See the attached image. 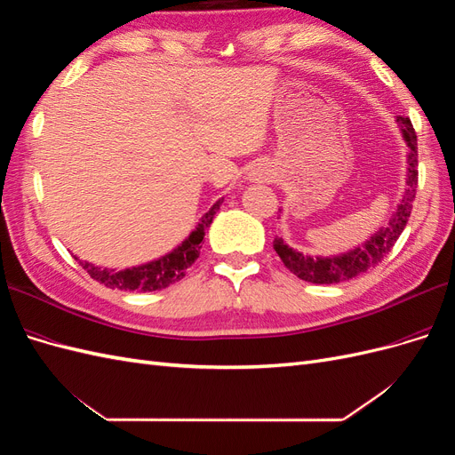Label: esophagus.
Segmentation results:
<instances>
[{"label":"esophagus","instance_id":"esophagus-1","mask_svg":"<svg viewBox=\"0 0 455 455\" xmlns=\"http://www.w3.org/2000/svg\"><path fill=\"white\" fill-rule=\"evenodd\" d=\"M271 178V171L266 167V164H258V167H254V171L251 172V180H256V182H264V180H269Z\"/></svg>","mask_w":455,"mask_h":455}]
</instances>
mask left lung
Masks as SVG:
<instances>
[{
	"label": "left lung",
	"mask_w": 455,
	"mask_h": 455,
	"mask_svg": "<svg viewBox=\"0 0 455 455\" xmlns=\"http://www.w3.org/2000/svg\"><path fill=\"white\" fill-rule=\"evenodd\" d=\"M398 125H401L404 140L410 148L408 154V188L403 196L401 204H398L396 212L389 220L387 228H381L370 237L363 246H356L355 251L332 256V258H311L304 256L301 252L292 251L291 246L284 244L281 237L273 241V249L283 259V264L291 269L296 277L315 284H336L346 283L353 277H359L361 273L376 267L379 261L391 252L396 239L401 237L404 231L408 218L411 212V204L416 199L418 191V136L411 121L408 117H396Z\"/></svg>",
	"instance_id": "1"
}]
</instances>
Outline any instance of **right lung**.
I'll return each instance as SVG.
<instances>
[{"label": "right lung", "mask_w": 455, "mask_h": 455, "mask_svg": "<svg viewBox=\"0 0 455 455\" xmlns=\"http://www.w3.org/2000/svg\"><path fill=\"white\" fill-rule=\"evenodd\" d=\"M222 201L224 199H220L212 204V209L201 218V224L197 226V229L191 231V235L178 246V249H174L171 254L163 256L156 261H149V264L123 269V271L96 267L89 264V261H79V264L84 266V269L94 281H99L108 288H117V291H129V292H154V291H161V288H167L184 279L188 267L199 258L204 231L211 228L212 218L220 209V204H222Z\"/></svg>", "instance_id": "obj_1"}]
</instances>
